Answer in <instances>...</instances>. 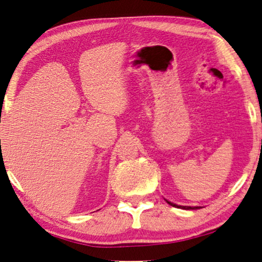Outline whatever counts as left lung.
<instances>
[{"mask_svg": "<svg viewBox=\"0 0 262 262\" xmlns=\"http://www.w3.org/2000/svg\"><path fill=\"white\" fill-rule=\"evenodd\" d=\"M166 202H167V204H169V205H171V206H173V207L182 208V210H198V208H201L200 206H181V205H176V204H173V202L167 201V200H166Z\"/></svg>", "mask_w": 262, "mask_h": 262, "instance_id": "8db88e82", "label": "left lung"}]
</instances>
